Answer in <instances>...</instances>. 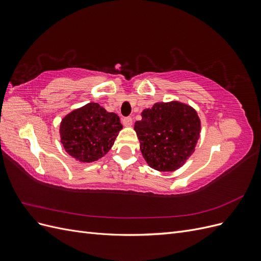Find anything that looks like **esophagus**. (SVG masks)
<instances>
[{"label":"esophagus","instance_id":"34e87169","mask_svg":"<svg viewBox=\"0 0 261 261\" xmlns=\"http://www.w3.org/2000/svg\"><path fill=\"white\" fill-rule=\"evenodd\" d=\"M122 122H123V125L126 126V127H130L133 124V118L132 117H124Z\"/></svg>","mask_w":261,"mask_h":261}]
</instances>
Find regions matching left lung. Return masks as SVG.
<instances>
[{"label":"left lung","instance_id":"1","mask_svg":"<svg viewBox=\"0 0 261 261\" xmlns=\"http://www.w3.org/2000/svg\"><path fill=\"white\" fill-rule=\"evenodd\" d=\"M196 110L178 101L158 102L141 112L134 126L140 151L150 168L173 172L184 165L200 137Z\"/></svg>","mask_w":261,"mask_h":261}]
</instances>
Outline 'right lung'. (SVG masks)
Wrapping results in <instances>:
<instances>
[{
  "label": "right lung",
  "instance_id": "obj_1",
  "mask_svg": "<svg viewBox=\"0 0 261 261\" xmlns=\"http://www.w3.org/2000/svg\"><path fill=\"white\" fill-rule=\"evenodd\" d=\"M122 128L117 114L90 102L63 118L60 125L61 143L70 156L90 163L108 153Z\"/></svg>",
  "mask_w": 261,
  "mask_h": 261
}]
</instances>
